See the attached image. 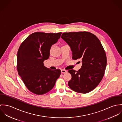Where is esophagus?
<instances>
[{"mask_svg":"<svg viewBox=\"0 0 122 122\" xmlns=\"http://www.w3.org/2000/svg\"><path fill=\"white\" fill-rule=\"evenodd\" d=\"M61 72L62 73H65L67 72V71L65 70H61Z\"/></svg>","mask_w":122,"mask_h":122,"instance_id":"esophagus-1","label":"esophagus"}]
</instances>
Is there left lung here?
<instances>
[{"label":"left lung","instance_id":"obj_1","mask_svg":"<svg viewBox=\"0 0 122 122\" xmlns=\"http://www.w3.org/2000/svg\"><path fill=\"white\" fill-rule=\"evenodd\" d=\"M61 37L70 46L72 59H80L82 62L81 69L68 71L72 76L69 87L81 93L92 91L102 81L107 66L106 54L100 40L86 31L65 32Z\"/></svg>","mask_w":122,"mask_h":122}]
</instances>
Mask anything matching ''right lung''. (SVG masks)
Returning <instances> with one entry per match:
<instances>
[{
    "instance_id": "obj_1",
    "label": "right lung",
    "mask_w": 122,
    "mask_h": 122,
    "mask_svg": "<svg viewBox=\"0 0 122 122\" xmlns=\"http://www.w3.org/2000/svg\"><path fill=\"white\" fill-rule=\"evenodd\" d=\"M61 33H33L18 49V74L26 87L34 94L42 95L49 92L61 75V70L48 69L43 62L49 58L52 46L58 41Z\"/></svg>"
}]
</instances>
